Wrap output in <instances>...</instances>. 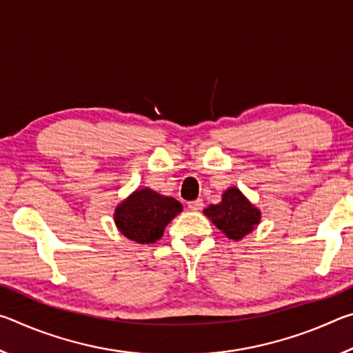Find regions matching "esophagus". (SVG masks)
Segmentation results:
<instances>
[{"mask_svg": "<svg viewBox=\"0 0 353 353\" xmlns=\"http://www.w3.org/2000/svg\"><path fill=\"white\" fill-rule=\"evenodd\" d=\"M202 207H204V202H202V199H196V201L188 202V208H190V210H193V212L202 210Z\"/></svg>", "mask_w": 353, "mask_h": 353, "instance_id": "34e87169", "label": "esophagus"}]
</instances>
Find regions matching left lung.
I'll return each instance as SVG.
<instances>
[{
    "label": "left lung",
    "mask_w": 353,
    "mask_h": 353,
    "mask_svg": "<svg viewBox=\"0 0 353 353\" xmlns=\"http://www.w3.org/2000/svg\"><path fill=\"white\" fill-rule=\"evenodd\" d=\"M204 213L227 238L235 241L252 232L260 221V210H256L238 188L227 190L223 201L205 208Z\"/></svg>",
    "instance_id": "left-lung-1"
}]
</instances>
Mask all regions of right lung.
I'll list each match as a JSON object with an SVG mask.
<instances>
[{
    "mask_svg": "<svg viewBox=\"0 0 353 353\" xmlns=\"http://www.w3.org/2000/svg\"><path fill=\"white\" fill-rule=\"evenodd\" d=\"M182 212V204L149 188L137 190L115 210L119 232L137 243H155L170 221Z\"/></svg>",
    "mask_w": 353,
    "mask_h": 353,
    "instance_id": "1",
    "label": "right lung"
}]
</instances>
